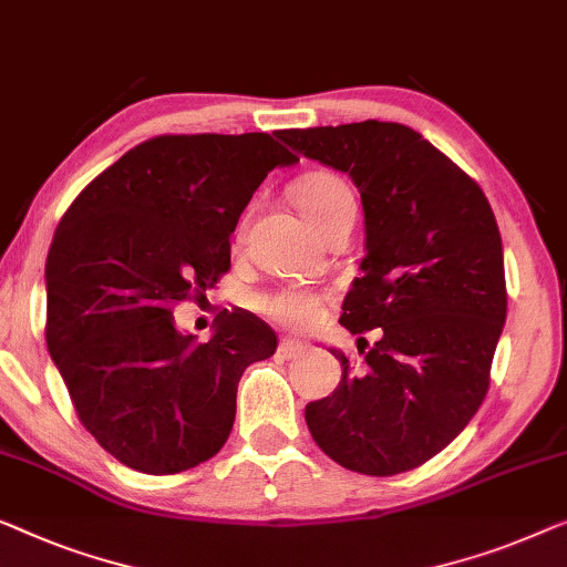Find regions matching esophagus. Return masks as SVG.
<instances>
[{"label":"esophagus","instance_id":"34e87169","mask_svg":"<svg viewBox=\"0 0 567 567\" xmlns=\"http://www.w3.org/2000/svg\"><path fill=\"white\" fill-rule=\"evenodd\" d=\"M307 350V344L299 342V340H291V338H284L278 342V352H281L284 358H299L301 352Z\"/></svg>","mask_w":567,"mask_h":567}]
</instances>
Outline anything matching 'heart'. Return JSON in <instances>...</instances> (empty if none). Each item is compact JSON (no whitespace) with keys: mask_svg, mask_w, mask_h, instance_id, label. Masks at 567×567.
I'll return each instance as SVG.
<instances>
[{"mask_svg":"<svg viewBox=\"0 0 567 567\" xmlns=\"http://www.w3.org/2000/svg\"><path fill=\"white\" fill-rule=\"evenodd\" d=\"M293 199L307 223L317 229L319 235L330 227L334 219L342 217L344 212L355 209L350 186L342 178L332 174H309L293 188ZM260 309L278 322L289 327H307L319 317L322 301L317 293L301 289H281L260 297Z\"/></svg>","mask_w":567,"mask_h":567,"instance_id":"1","label":"heart"}]
</instances>
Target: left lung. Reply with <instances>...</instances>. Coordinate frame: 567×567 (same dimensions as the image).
I'll return each instance as SVG.
<instances>
[{"instance_id":"left-lung-1","label":"left lung","mask_w":567,"mask_h":567,"mask_svg":"<svg viewBox=\"0 0 567 567\" xmlns=\"http://www.w3.org/2000/svg\"><path fill=\"white\" fill-rule=\"evenodd\" d=\"M293 151L342 171L365 217L363 276L340 324L381 340L342 365L332 396L303 420L334 463L396 475L445 450L478 412L506 322L502 235L486 194L445 153L399 122L281 130Z\"/></svg>"}]
</instances>
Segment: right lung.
<instances>
[{
  "mask_svg": "<svg viewBox=\"0 0 567 567\" xmlns=\"http://www.w3.org/2000/svg\"><path fill=\"white\" fill-rule=\"evenodd\" d=\"M299 158L266 133L161 135L76 196L45 260V342L81 424L151 475L209 461L235 422L245 368L276 332L223 311L207 342L174 307L229 268V235L274 168Z\"/></svg>",
  "mask_w": 567,
  "mask_h": 567,
  "instance_id": "add662e5",
  "label": "right lung"
}]
</instances>
